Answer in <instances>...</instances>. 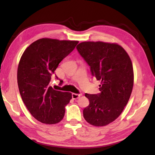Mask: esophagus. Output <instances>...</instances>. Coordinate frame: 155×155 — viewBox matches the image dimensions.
Wrapping results in <instances>:
<instances>
[{
  "mask_svg": "<svg viewBox=\"0 0 155 155\" xmlns=\"http://www.w3.org/2000/svg\"><path fill=\"white\" fill-rule=\"evenodd\" d=\"M82 95V94H76V93H72V97L73 99H77V98H79Z\"/></svg>",
  "mask_w": 155,
  "mask_h": 155,
  "instance_id": "esophagus-1",
  "label": "esophagus"
}]
</instances>
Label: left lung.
<instances>
[{
    "mask_svg": "<svg viewBox=\"0 0 155 155\" xmlns=\"http://www.w3.org/2000/svg\"><path fill=\"white\" fill-rule=\"evenodd\" d=\"M77 49L100 81V93L85 94L89 105L83 110L88 123L97 127L110 124L120 116L132 93L134 74L129 56L120 45L103 42H83Z\"/></svg>",
    "mask_w": 155,
    "mask_h": 155,
    "instance_id": "1",
    "label": "left lung"
}]
</instances>
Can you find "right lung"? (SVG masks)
Returning a JSON list of instances; mask_svg holds the SVG:
<instances>
[{
  "instance_id": "1",
  "label": "right lung",
  "mask_w": 155,
  "mask_h": 155,
  "mask_svg": "<svg viewBox=\"0 0 155 155\" xmlns=\"http://www.w3.org/2000/svg\"><path fill=\"white\" fill-rule=\"evenodd\" d=\"M78 43L41 38L32 42L21 58L17 71L20 94L30 113L42 123H58L64 116L72 94L56 91L49 84L59 63ZM62 82L60 81V84Z\"/></svg>"
}]
</instances>
